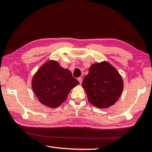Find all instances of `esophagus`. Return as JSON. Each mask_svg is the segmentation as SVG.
I'll list each match as a JSON object with an SVG mask.
<instances>
[{"label":"esophagus","mask_w":152,"mask_h":152,"mask_svg":"<svg viewBox=\"0 0 152 152\" xmlns=\"http://www.w3.org/2000/svg\"><path fill=\"white\" fill-rule=\"evenodd\" d=\"M78 80L79 81L80 84H82V78H80H80H78Z\"/></svg>","instance_id":"obj_1"}]
</instances>
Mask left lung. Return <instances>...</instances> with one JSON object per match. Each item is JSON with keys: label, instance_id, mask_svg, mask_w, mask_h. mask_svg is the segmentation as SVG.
I'll return each instance as SVG.
<instances>
[{"label": "left lung", "instance_id": "obj_1", "mask_svg": "<svg viewBox=\"0 0 152 152\" xmlns=\"http://www.w3.org/2000/svg\"><path fill=\"white\" fill-rule=\"evenodd\" d=\"M82 86L92 104L106 109L119 99L123 89V81L116 68L108 61H103L91 66Z\"/></svg>", "mask_w": 152, "mask_h": 152}]
</instances>
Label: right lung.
Here are the masks:
<instances>
[{
  "instance_id": "obj_1",
  "label": "right lung",
  "mask_w": 152,
  "mask_h": 152,
  "mask_svg": "<svg viewBox=\"0 0 152 152\" xmlns=\"http://www.w3.org/2000/svg\"><path fill=\"white\" fill-rule=\"evenodd\" d=\"M31 84L33 91L41 103L50 108H57L66 101L72 88L79 84V82L68 69L51 60L37 71Z\"/></svg>"
}]
</instances>
